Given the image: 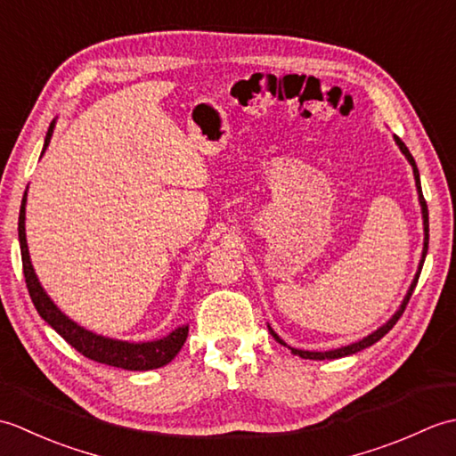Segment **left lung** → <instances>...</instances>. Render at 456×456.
Masks as SVG:
<instances>
[{
	"label": "left lung",
	"mask_w": 456,
	"mask_h": 456,
	"mask_svg": "<svg viewBox=\"0 0 456 456\" xmlns=\"http://www.w3.org/2000/svg\"><path fill=\"white\" fill-rule=\"evenodd\" d=\"M394 141H395V144H398V147H400V151L405 154V159H408V162L411 164V168H413V178H415V188H418V193H419V203H421V213H423V231H425V240H423V253H421V263H419L418 274H415L413 282H411V286H410V289H408V294H405V297H403V302H402L400 309L392 315L390 322H386L380 329H376L374 333H370L368 337H364L362 341H356V343H353V345H346V346H341V348H333V351H325V353H317V351H299V348L288 346V348H292V353H294V354H297V356L309 358V361H325V358H341V356L354 354V353H358V351H362V348L374 345L376 341H380V338H382L386 333H388L390 329H392L395 323H398V319L402 317L405 305H408V302H410V297H411V294H413L415 286H418V280H419L421 268H423V263H425V256H428V247H429V211H428V203H425L423 191H421V182H419V170H418V164H415V160H413V157H411V152L408 151V147H405L403 141H402L400 137H395V134H394ZM268 331H270V335H273V337L276 338V341H278L280 345H284V346H286V343H284L282 338H280V337L273 331V329L268 327Z\"/></svg>",
	"instance_id": "8db88e82"
}]
</instances>
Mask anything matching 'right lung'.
<instances>
[{
	"label": "right lung",
	"instance_id": "right-lung-1",
	"mask_svg": "<svg viewBox=\"0 0 456 456\" xmlns=\"http://www.w3.org/2000/svg\"><path fill=\"white\" fill-rule=\"evenodd\" d=\"M54 129V121L48 127V133L45 137L46 151L48 142H51ZM25 203H27V191L21 201V209H19V245H21V260H23V274L28 296H31L33 304L37 307L38 315L51 325L54 331L61 335L66 343H70L76 351L84 354L90 361L110 364L115 368H125V370H152V368H160L168 364L174 356L180 353L182 345L186 343L188 337V325H182L167 337L159 338V341L149 343H129V341H118V338L95 335L88 329L74 323L70 317H66L61 309L54 305L51 297L46 296L41 282L33 270L31 256H28L27 248V235H25Z\"/></svg>",
	"mask_w": 456,
	"mask_h": 456
}]
</instances>
